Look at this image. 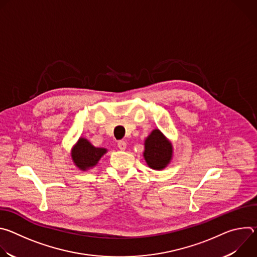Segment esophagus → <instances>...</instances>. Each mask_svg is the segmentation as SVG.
<instances>
[{
	"mask_svg": "<svg viewBox=\"0 0 257 257\" xmlns=\"http://www.w3.org/2000/svg\"><path fill=\"white\" fill-rule=\"evenodd\" d=\"M126 146H127V143H126L124 140L118 141V148H119V150L125 151V150H126Z\"/></svg>",
	"mask_w": 257,
	"mask_h": 257,
	"instance_id": "obj_1",
	"label": "esophagus"
}]
</instances>
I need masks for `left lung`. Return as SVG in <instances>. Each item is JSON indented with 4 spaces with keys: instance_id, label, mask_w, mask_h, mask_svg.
<instances>
[{
    "instance_id": "1",
    "label": "left lung",
    "mask_w": 257,
    "mask_h": 257,
    "mask_svg": "<svg viewBox=\"0 0 257 257\" xmlns=\"http://www.w3.org/2000/svg\"><path fill=\"white\" fill-rule=\"evenodd\" d=\"M145 151L143 157L148 165L155 170L164 169L172 159V145L163 135L156 129L145 140Z\"/></svg>"
}]
</instances>
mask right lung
<instances>
[{
  "label": "right lung",
  "instance_id": "add662e5",
  "mask_svg": "<svg viewBox=\"0 0 257 257\" xmlns=\"http://www.w3.org/2000/svg\"><path fill=\"white\" fill-rule=\"evenodd\" d=\"M105 152L106 150L94 148L89 141L84 138H80L72 152V159L79 169L84 171L95 166Z\"/></svg>",
  "mask_w": 257,
  "mask_h": 257
}]
</instances>
